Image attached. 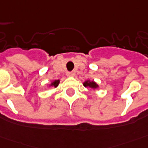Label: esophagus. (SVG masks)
Here are the masks:
<instances>
[{
  "label": "esophagus",
  "mask_w": 148,
  "mask_h": 148,
  "mask_svg": "<svg viewBox=\"0 0 148 148\" xmlns=\"http://www.w3.org/2000/svg\"><path fill=\"white\" fill-rule=\"evenodd\" d=\"M67 76H75V73H74V72H68V73H67Z\"/></svg>",
  "instance_id": "obj_1"
}]
</instances>
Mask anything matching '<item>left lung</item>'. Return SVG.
I'll list each match as a JSON object with an SVG mask.
<instances>
[{
  "label": "left lung",
  "mask_w": 148,
  "mask_h": 148,
  "mask_svg": "<svg viewBox=\"0 0 148 148\" xmlns=\"http://www.w3.org/2000/svg\"><path fill=\"white\" fill-rule=\"evenodd\" d=\"M84 85L85 87H91V88H97V84H96L95 82L92 81V82H88V81H85L84 83Z\"/></svg>",
  "instance_id": "1"
}]
</instances>
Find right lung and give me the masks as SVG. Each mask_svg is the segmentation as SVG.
Wrapping results in <instances>:
<instances>
[{
    "instance_id": "add662e5",
    "label": "right lung",
    "mask_w": 148,
    "mask_h": 148,
    "mask_svg": "<svg viewBox=\"0 0 148 148\" xmlns=\"http://www.w3.org/2000/svg\"><path fill=\"white\" fill-rule=\"evenodd\" d=\"M60 83V80H55L54 82L51 83V86H54V87H57L58 86V84Z\"/></svg>"
}]
</instances>
